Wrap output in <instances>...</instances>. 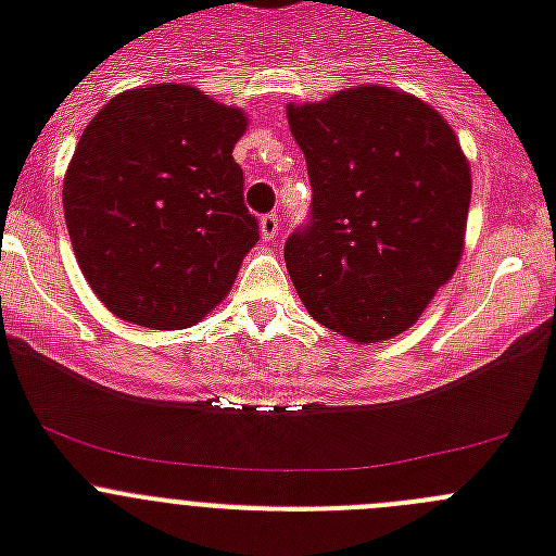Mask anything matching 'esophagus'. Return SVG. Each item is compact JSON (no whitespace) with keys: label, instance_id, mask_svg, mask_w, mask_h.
<instances>
[{"label":"esophagus","instance_id":"esophagus-1","mask_svg":"<svg viewBox=\"0 0 556 556\" xmlns=\"http://www.w3.org/2000/svg\"><path fill=\"white\" fill-rule=\"evenodd\" d=\"M278 230H281V219H278V214H264V217H262V239H264V242H273L275 236H278Z\"/></svg>","mask_w":556,"mask_h":556}]
</instances>
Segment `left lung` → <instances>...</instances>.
<instances>
[{
    "label": "left lung",
    "mask_w": 556,
    "mask_h": 556,
    "mask_svg": "<svg viewBox=\"0 0 556 556\" xmlns=\"http://www.w3.org/2000/svg\"><path fill=\"white\" fill-rule=\"evenodd\" d=\"M287 116L312 184V217L283 244L303 306L353 342L406 331L462 255L470 166L454 130L384 86Z\"/></svg>",
    "instance_id": "obj_1"
}]
</instances>
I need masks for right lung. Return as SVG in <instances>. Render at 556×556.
<instances>
[{"label":"right lung","mask_w":556,"mask_h":556,"mask_svg":"<svg viewBox=\"0 0 556 556\" xmlns=\"http://www.w3.org/2000/svg\"><path fill=\"white\" fill-rule=\"evenodd\" d=\"M248 119L191 86L132 88L83 130L63 214L86 281L116 317L155 331L223 301L258 219L233 144Z\"/></svg>","instance_id":"right-lung-1"}]
</instances>
